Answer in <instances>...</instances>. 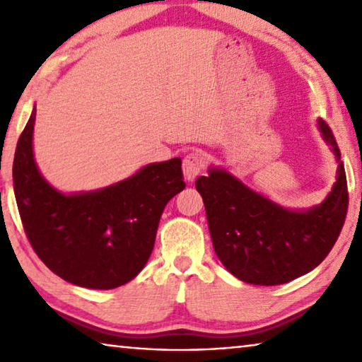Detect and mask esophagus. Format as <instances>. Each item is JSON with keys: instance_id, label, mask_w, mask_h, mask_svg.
Here are the masks:
<instances>
[{"instance_id": "1", "label": "esophagus", "mask_w": 362, "mask_h": 362, "mask_svg": "<svg viewBox=\"0 0 362 362\" xmlns=\"http://www.w3.org/2000/svg\"><path fill=\"white\" fill-rule=\"evenodd\" d=\"M206 168V155L203 150L193 148L187 153L183 158V174H185L187 180H194L201 170Z\"/></svg>"}]
</instances>
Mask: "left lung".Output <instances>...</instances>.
<instances>
[{
    "label": "left lung",
    "instance_id": "left-lung-1",
    "mask_svg": "<svg viewBox=\"0 0 362 362\" xmlns=\"http://www.w3.org/2000/svg\"><path fill=\"white\" fill-rule=\"evenodd\" d=\"M317 122L335 153L339 173L332 192L313 209L287 211L222 169H211L196 180L216 254L244 283H289L320 265L340 235L348 211L346 174L332 129L326 121Z\"/></svg>",
    "mask_w": 362,
    "mask_h": 362
}]
</instances>
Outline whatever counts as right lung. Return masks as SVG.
I'll return each mask as SVG.
<instances>
[{
  "mask_svg": "<svg viewBox=\"0 0 362 362\" xmlns=\"http://www.w3.org/2000/svg\"><path fill=\"white\" fill-rule=\"evenodd\" d=\"M36 110L17 142L12 179L25 235L45 265L71 284L115 289L148 262L159 218L185 188L182 159L148 164L99 192L62 194L33 159Z\"/></svg>",
  "mask_w": 362,
  "mask_h": 362,
  "instance_id": "obj_1",
  "label": "right lung"
}]
</instances>
